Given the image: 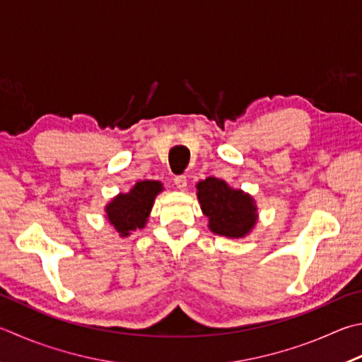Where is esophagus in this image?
I'll return each mask as SVG.
<instances>
[{
    "mask_svg": "<svg viewBox=\"0 0 362 362\" xmlns=\"http://www.w3.org/2000/svg\"><path fill=\"white\" fill-rule=\"evenodd\" d=\"M174 183H175V187L179 188V189H185L187 188V175H177L175 179H174Z\"/></svg>",
    "mask_w": 362,
    "mask_h": 362,
    "instance_id": "1",
    "label": "esophagus"
}]
</instances>
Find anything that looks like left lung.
<instances>
[{
	"mask_svg": "<svg viewBox=\"0 0 362 362\" xmlns=\"http://www.w3.org/2000/svg\"><path fill=\"white\" fill-rule=\"evenodd\" d=\"M196 188L202 214L209 218L210 231L231 239L245 238L252 231L258 220L252 196L215 177L201 180Z\"/></svg>",
	"mask_w": 362,
	"mask_h": 362,
	"instance_id": "8db88e82",
	"label": "left lung"
}]
</instances>
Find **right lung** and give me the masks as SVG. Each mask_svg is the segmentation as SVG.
I'll return each instance as SVG.
<instances>
[{
	"mask_svg": "<svg viewBox=\"0 0 362 362\" xmlns=\"http://www.w3.org/2000/svg\"><path fill=\"white\" fill-rule=\"evenodd\" d=\"M161 192V182H137L129 193H120L107 204L106 214L109 223L122 238H127L136 229H142L146 226L156 194Z\"/></svg>",
	"mask_w": 362,
	"mask_h": 362,
	"instance_id": "1",
	"label": "right lung"
}]
</instances>
